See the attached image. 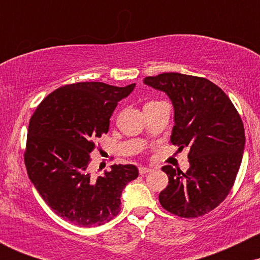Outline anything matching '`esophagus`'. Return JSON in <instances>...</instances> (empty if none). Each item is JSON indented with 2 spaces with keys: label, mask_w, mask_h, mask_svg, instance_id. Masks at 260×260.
Masks as SVG:
<instances>
[{
  "label": "esophagus",
  "mask_w": 260,
  "mask_h": 260,
  "mask_svg": "<svg viewBox=\"0 0 260 260\" xmlns=\"http://www.w3.org/2000/svg\"><path fill=\"white\" fill-rule=\"evenodd\" d=\"M151 169L150 168H145V166H140L139 168V174L140 175H145L148 174V172H150Z\"/></svg>",
  "instance_id": "34e87169"
}]
</instances>
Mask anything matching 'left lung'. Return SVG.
I'll return each mask as SVG.
<instances>
[{
	"label": "left lung",
	"instance_id": "left-lung-1",
	"mask_svg": "<svg viewBox=\"0 0 260 260\" xmlns=\"http://www.w3.org/2000/svg\"><path fill=\"white\" fill-rule=\"evenodd\" d=\"M144 83L168 94L175 109L171 143L189 148L186 172L162 168L169 184L159 194L161 207L187 219L208 214L228 197L242 161L246 137L240 113L207 78L171 72Z\"/></svg>",
	"mask_w": 260,
	"mask_h": 260
}]
</instances>
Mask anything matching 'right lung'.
Returning <instances> with one entry per match:
<instances>
[{
	"label": "right lung",
	"instance_id": "obj_1",
	"mask_svg": "<svg viewBox=\"0 0 260 260\" xmlns=\"http://www.w3.org/2000/svg\"><path fill=\"white\" fill-rule=\"evenodd\" d=\"M136 84L123 88L82 82L56 89L39 104L28 128L24 162L39 194L55 214L90 228L120 213L121 194L138 177L134 165H112L111 171L90 174L95 140L109 132L118 101Z\"/></svg>",
	"mask_w": 260,
	"mask_h": 260
}]
</instances>
